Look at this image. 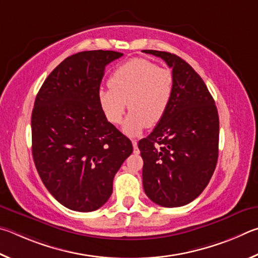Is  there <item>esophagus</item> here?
<instances>
[{
  "mask_svg": "<svg viewBox=\"0 0 258 258\" xmlns=\"http://www.w3.org/2000/svg\"><path fill=\"white\" fill-rule=\"evenodd\" d=\"M133 146H134L135 153H138V144H137V141H133Z\"/></svg>",
  "mask_w": 258,
  "mask_h": 258,
  "instance_id": "34e87169",
  "label": "esophagus"
}]
</instances>
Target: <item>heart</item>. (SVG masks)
I'll list each match as a JSON object with an SVG mask.
<instances>
[{
  "instance_id": "1",
  "label": "heart",
  "mask_w": 258,
  "mask_h": 258,
  "mask_svg": "<svg viewBox=\"0 0 258 258\" xmlns=\"http://www.w3.org/2000/svg\"><path fill=\"white\" fill-rule=\"evenodd\" d=\"M107 85L110 89L98 94L104 115L108 122L119 124L128 105L123 132L138 136L146 125L153 126L163 119L173 97L174 75L168 68L136 57L116 67Z\"/></svg>"
}]
</instances>
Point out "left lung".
<instances>
[{
  "label": "left lung",
  "mask_w": 258,
  "mask_h": 258,
  "mask_svg": "<svg viewBox=\"0 0 258 258\" xmlns=\"http://www.w3.org/2000/svg\"><path fill=\"white\" fill-rule=\"evenodd\" d=\"M172 68L174 93L154 130L138 143L147 197L164 207L187 205L201 195L219 156V114L201 76L169 52L144 49Z\"/></svg>",
  "instance_id": "left-lung-1"
}]
</instances>
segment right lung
<instances>
[{
  "label": "right lung",
  "mask_w": 258,
  "mask_h": 258,
  "mask_svg": "<svg viewBox=\"0 0 258 258\" xmlns=\"http://www.w3.org/2000/svg\"><path fill=\"white\" fill-rule=\"evenodd\" d=\"M123 54L85 51L63 60L45 79L31 114L33 157L47 190L67 209L93 212L113 190L133 144L99 105L105 67Z\"/></svg>",
  "instance_id": "add662e5"
}]
</instances>
